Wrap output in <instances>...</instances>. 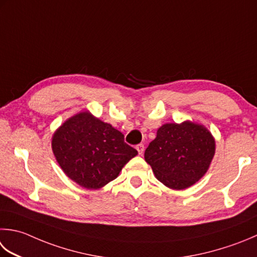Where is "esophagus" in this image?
I'll use <instances>...</instances> for the list:
<instances>
[{
    "mask_svg": "<svg viewBox=\"0 0 257 257\" xmlns=\"http://www.w3.org/2000/svg\"><path fill=\"white\" fill-rule=\"evenodd\" d=\"M136 149L138 150V154L139 155H143L144 150H145V146L143 144H139V145H137V147H136Z\"/></svg>",
    "mask_w": 257,
    "mask_h": 257,
    "instance_id": "34e87169",
    "label": "esophagus"
}]
</instances>
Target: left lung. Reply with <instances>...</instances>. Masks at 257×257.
I'll list each match as a JSON object with an SVG mask.
<instances>
[{"label": "left lung", "instance_id": "obj_1", "mask_svg": "<svg viewBox=\"0 0 257 257\" xmlns=\"http://www.w3.org/2000/svg\"><path fill=\"white\" fill-rule=\"evenodd\" d=\"M216 149L215 138L205 125L186 120L165 123L145 152L160 183L182 190L196 184L207 173Z\"/></svg>", "mask_w": 257, "mask_h": 257}]
</instances>
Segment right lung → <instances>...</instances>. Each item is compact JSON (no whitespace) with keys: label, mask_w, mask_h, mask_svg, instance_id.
<instances>
[{"label":"right lung","mask_w":257,"mask_h":257,"mask_svg":"<svg viewBox=\"0 0 257 257\" xmlns=\"http://www.w3.org/2000/svg\"><path fill=\"white\" fill-rule=\"evenodd\" d=\"M51 146L63 173L85 189L103 187L138 155L119 130L90 111L65 120L54 132Z\"/></svg>","instance_id":"add662e5"}]
</instances>
